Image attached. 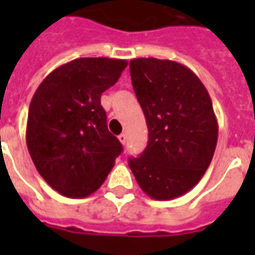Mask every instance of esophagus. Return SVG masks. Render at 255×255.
I'll list each match as a JSON object with an SVG mask.
<instances>
[{
    "label": "esophagus",
    "mask_w": 255,
    "mask_h": 255,
    "mask_svg": "<svg viewBox=\"0 0 255 255\" xmlns=\"http://www.w3.org/2000/svg\"><path fill=\"white\" fill-rule=\"evenodd\" d=\"M119 140H120L123 144H126V142H127V135H126V133H122V135H119Z\"/></svg>",
    "instance_id": "esophagus-1"
}]
</instances>
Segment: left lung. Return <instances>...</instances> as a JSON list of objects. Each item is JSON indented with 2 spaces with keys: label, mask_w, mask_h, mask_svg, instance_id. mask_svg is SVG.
Returning <instances> with one entry per match:
<instances>
[{
  "label": "left lung",
  "mask_w": 255,
  "mask_h": 255,
  "mask_svg": "<svg viewBox=\"0 0 255 255\" xmlns=\"http://www.w3.org/2000/svg\"><path fill=\"white\" fill-rule=\"evenodd\" d=\"M129 72L149 142L128 165L150 198L180 197L197 186L213 158L219 124L210 95L197 75L176 61L133 58Z\"/></svg>",
  "instance_id": "left-lung-1"
}]
</instances>
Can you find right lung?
I'll return each mask as SVG.
<instances>
[{
  "mask_svg": "<svg viewBox=\"0 0 255 255\" xmlns=\"http://www.w3.org/2000/svg\"><path fill=\"white\" fill-rule=\"evenodd\" d=\"M127 64L76 58L49 73L31 100L27 147L36 171L64 197L86 198L97 191L123 151L108 129L101 95Z\"/></svg>",
  "mask_w": 255,
  "mask_h": 255,
  "instance_id": "add662e5",
  "label": "right lung"
}]
</instances>
